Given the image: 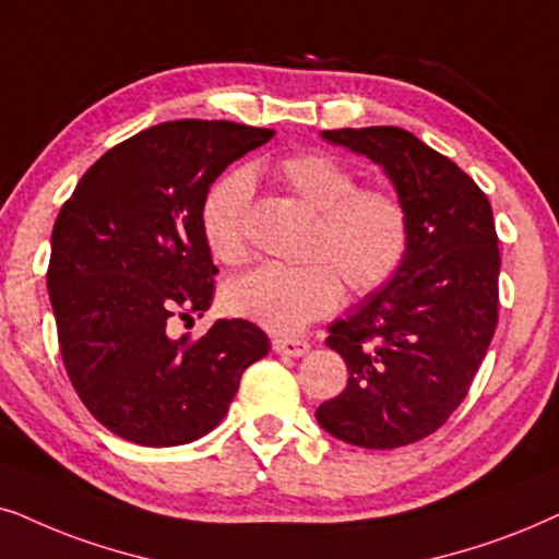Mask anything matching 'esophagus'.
<instances>
[{
    "label": "esophagus",
    "instance_id": "1",
    "mask_svg": "<svg viewBox=\"0 0 559 559\" xmlns=\"http://www.w3.org/2000/svg\"><path fill=\"white\" fill-rule=\"evenodd\" d=\"M309 342L299 337H273V353L286 355V357H301L309 353Z\"/></svg>",
    "mask_w": 559,
    "mask_h": 559
}]
</instances>
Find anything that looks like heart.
Here are the masks:
<instances>
[{"label": "heart", "mask_w": 559, "mask_h": 559, "mask_svg": "<svg viewBox=\"0 0 559 559\" xmlns=\"http://www.w3.org/2000/svg\"><path fill=\"white\" fill-rule=\"evenodd\" d=\"M278 183L317 214L301 265L263 263L225 286V307L278 334L301 332L330 314L342 296L389 284L408 252V212L396 193L357 186L355 170L334 155L292 153L273 166ZM252 174L235 168L214 181L202 206L204 240L225 265L245 258V212Z\"/></svg>", "instance_id": "b5f03b06"}]
</instances>
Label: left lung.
<instances>
[{
    "label": "left lung",
    "instance_id": "left-lung-1",
    "mask_svg": "<svg viewBox=\"0 0 559 559\" xmlns=\"http://www.w3.org/2000/svg\"><path fill=\"white\" fill-rule=\"evenodd\" d=\"M366 155L408 212V252L389 284L330 326L349 370L317 408L337 440L396 450L437 431L478 373L498 322L501 252L486 193L465 170L401 128L324 130Z\"/></svg>",
    "mask_w": 559,
    "mask_h": 559
}]
</instances>
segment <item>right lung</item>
<instances>
[{"mask_svg": "<svg viewBox=\"0 0 559 559\" xmlns=\"http://www.w3.org/2000/svg\"><path fill=\"white\" fill-rule=\"evenodd\" d=\"M273 138L235 122L178 119L102 155L61 206L48 292L66 373L99 424L145 448H176L225 419L245 368L271 349L245 319L174 340L168 319L212 307L202 206L229 163Z\"/></svg>", "mask_w": 559, "mask_h": 559, "instance_id": "right-lung-1", "label": "right lung"}]
</instances>
